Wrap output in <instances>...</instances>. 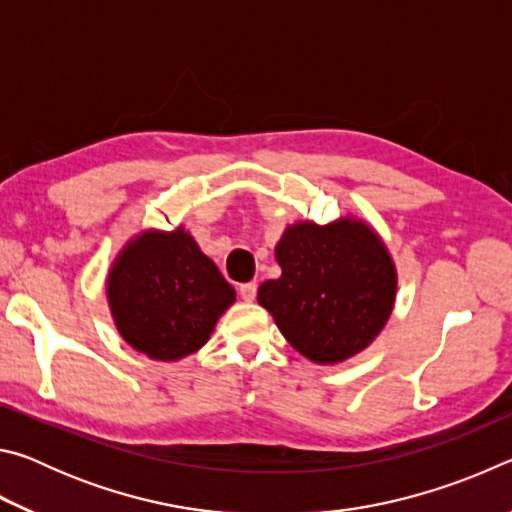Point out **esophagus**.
I'll return each mask as SVG.
<instances>
[{"label":"esophagus","instance_id":"1","mask_svg":"<svg viewBox=\"0 0 512 512\" xmlns=\"http://www.w3.org/2000/svg\"><path fill=\"white\" fill-rule=\"evenodd\" d=\"M239 296H241V300L253 302V300H255V296H257V284H255V282L239 284Z\"/></svg>","mask_w":512,"mask_h":512}]
</instances>
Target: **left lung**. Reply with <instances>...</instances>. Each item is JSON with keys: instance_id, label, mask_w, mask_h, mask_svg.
Returning <instances> with one entry per match:
<instances>
[{"instance_id": "1", "label": "left lung", "mask_w": 512, "mask_h": 512, "mask_svg": "<svg viewBox=\"0 0 512 512\" xmlns=\"http://www.w3.org/2000/svg\"><path fill=\"white\" fill-rule=\"evenodd\" d=\"M282 268L257 302L293 348L314 363H341L377 339L397 293L393 257L357 216L327 225L300 221L275 246Z\"/></svg>"}]
</instances>
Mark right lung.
I'll use <instances>...</instances> for the list:
<instances>
[{"mask_svg": "<svg viewBox=\"0 0 512 512\" xmlns=\"http://www.w3.org/2000/svg\"><path fill=\"white\" fill-rule=\"evenodd\" d=\"M106 293L124 341L155 361L201 350L237 298L183 225L128 241L110 266Z\"/></svg>", "mask_w": 512, "mask_h": 512, "instance_id": "obj_1", "label": "right lung"}]
</instances>
